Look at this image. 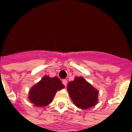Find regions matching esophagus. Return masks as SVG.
I'll use <instances>...</instances> for the list:
<instances>
[{
  "instance_id": "1",
  "label": "esophagus",
  "mask_w": 132,
  "mask_h": 132,
  "mask_svg": "<svg viewBox=\"0 0 132 132\" xmlns=\"http://www.w3.org/2000/svg\"><path fill=\"white\" fill-rule=\"evenodd\" d=\"M62 84H63L65 86H66V85H67V80H66V79H63V80H62Z\"/></svg>"
}]
</instances>
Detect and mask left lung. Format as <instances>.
Listing matches in <instances>:
<instances>
[{"instance_id":"8db88e82","label":"left lung","mask_w":132,"mask_h":132,"mask_svg":"<svg viewBox=\"0 0 132 132\" xmlns=\"http://www.w3.org/2000/svg\"><path fill=\"white\" fill-rule=\"evenodd\" d=\"M67 90L73 103L79 108L87 110L98 103V90L82 77H76L68 82Z\"/></svg>"}]
</instances>
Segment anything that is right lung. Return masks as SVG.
Returning a JSON list of instances; mask_svg holds the SVG:
<instances>
[{
	"label": "right lung",
	"mask_w": 132,
	"mask_h": 132,
	"mask_svg": "<svg viewBox=\"0 0 132 132\" xmlns=\"http://www.w3.org/2000/svg\"><path fill=\"white\" fill-rule=\"evenodd\" d=\"M64 88V86L57 77H43L29 91L28 98L36 107H45L53 101L58 90Z\"/></svg>",
	"instance_id": "add662e5"
}]
</instances>
